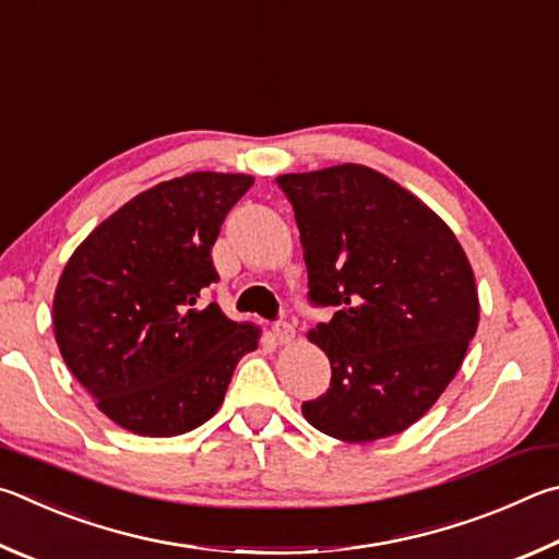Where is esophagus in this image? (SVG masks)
Instances as JSON below:
<instances>
[{"label":"esophagus","instance_id":"1","mask_svg":"<svg viewBox=\"0 0 559 559\" xmlns=\"http://www.w3.org/2000/svg\"><path fill=\"white\" fill-rule=\"evenodd\" d=\"M272 334H274V338H277V344H282V346L295 344V338H297V331H295V326H292V324H285V321H282V324H274Z\"/></svg>","mask_w":559,"mask_h":559}]
</instances>
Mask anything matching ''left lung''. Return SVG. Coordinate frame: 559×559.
<instances>
[{"instance_id":"left-lung-1","label":"left lung","mask_w":559,"mask_h":559,"mask_svg":"<svg viewBox=\"0 0 559 559\" xmlns=\"http://www.w3.org/2000/svg\"><path fill=\"white\" fill-rule=\"evenodd\" d=\"M277 183L295 209L309 297L336 309L307 334L329 358L331 388L301 413L350 444L405 432L452 383L476 334L462 242L413 191L364 164Z\"/></svg>"}]
</instances>
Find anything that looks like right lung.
Returning <instances> with one entry per match:
<instances>
[{"label": "right lung", "mask_w": 559, "mask_h": 559, "mask_svg": "<svg viewBox=\"0 0 559 559\" xmlns=\"http://www.w3.org/2000/svg\"><path fill=\"white\" fill-rule=\"evenodd\" d=\"M248 174L193 171L136 193L66 262L53 334L66 366L115 425L142 437L201 427L223 405L262 329L201 292L218 280L211 248L252 186Z\"/></svg>", "instance_id": "right-lung-1"}]
</instances>
